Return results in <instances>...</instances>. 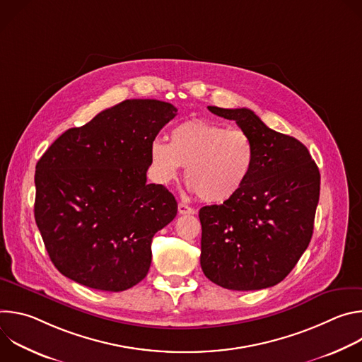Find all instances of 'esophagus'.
Here are the masks:
<instances>
[{"mask_svg":"<svg viewBox=\"0 0 362 362\" xmlns=\"http://www.w3.org/2000/svg\"><path fill=\"white\" fill-rule=\"evenodd\" d=\"M177 211L180 215H194L196 214V211L193 208H190L189 204L182 203V202L177 204Z\"/></svg>","mask_w":362,"mask_h":362,"instance_id":"esophagus-1","label":"esophagus"}]
</instances>
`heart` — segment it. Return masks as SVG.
<instances>
[{
    "label": "heart",
    "mask_w": 362,
    "mask_h": 362,
    "mask_svg": "<svg viewBox=\"0 0 362 362\" xmlns=\"http://www.w3.org/2000/svg\"><path fill=\"white\" fill-rule=\"evenodd\" d=\"M150 170L158 183L168 185L186 166L189 189L203 202L223 203L249 180L256 162L252 137L240 129L206 120H187L170 132V143L156 137L150 143Z\"/></svg>",
    "instance_id": "obj_1"
}]
</instances>
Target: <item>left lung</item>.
Instances as JSON below:
<instances>
[{"label": "left lung", "instance_id": "obj_1", "mask_svg": "<svg viewBox=\"0 0 362 362\" xmlns=\"http://www.w3.org/2000/svg\"><path fill=\"white\" fill-rule=\"evenodd\" d=\"M209 112L246 132L256 162L243 189L222 204L203 206L200 267L232 291H256L284 281L311 242L321 176L308 148L269 129L249 109Z\"/></svg>", "mask_w": 362, "mask_h": 362}]
</instances>
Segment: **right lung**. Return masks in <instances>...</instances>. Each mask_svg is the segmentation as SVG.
<instances>
[{
	"label": "right lung",
	"mask_w": 362,
	"mask_h": 362,
	"mask_svg": "<svg viewBox=\"0 0 362 362\" xmlns=\"http://www.w3.org/2000/svg\"><path fill=\"white\" fill-rule=\"evenodd\" d=\"M177 115L132 98L64 132L35 166L34 216L54 267L84 286L120 292L151 264V239L177 214L163 185H147L148 148Z\"/></svg>",
	"instance_id": "right-lung-1"
}]
</instances>
